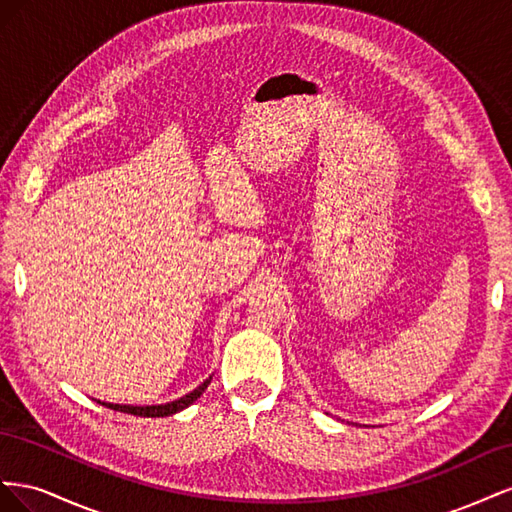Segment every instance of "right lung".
<instances>
[{
	"instance_id": "1",
	"label": "right lung",
	"mask_w": 512,
	"mask_h": 512,
	"mask_svg": "<svg viewBox=\"0 0 512 512\" xmlns=\"http://www.w3.org/2000/svg\"><path fill=\"white\" fill-rule=\"evenodd\" d=\"M209 382H211V376H209L203 384L196 386V389H194L192 393L183 395V397H179V399H175V401H170V404H160V406H121V404H106V401H98V404H102V406H106V408H111V410H117V412L134 414V416H147V418H149V416H151V418H156V416H170V414H177V412L183 410V408L192 406L194 401L205 393Z\"/></svg>"
}]
</instances>
